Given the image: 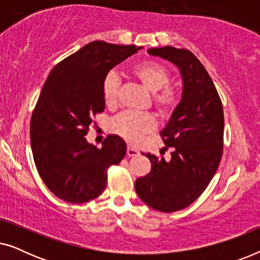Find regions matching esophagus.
<instances>
[{
  "instance_id": "34e87169",
  "label": "esophagus",
  "mask_w": 260,
  "mask_h": 260,
  "mask_svg": "<svg viewBox=\"0 0 260 260\" xmlns=\"http://www.w3.org/2000/svg\"><path fill=\"white\" fill-rule=\"evenodd\" d=\"M138 154H140V152H138V150H136V149H134V148H131V147H127L126 155L129 156V157H133V156H136Z\"/></svg>"
}]
</instances>
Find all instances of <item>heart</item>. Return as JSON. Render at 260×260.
Listing matches in <instances>:
<instances>
[{
    "instance_id": "obj_1",
    "label": "heart",
    "mask_w": 260,
    "mask_h": 260,
    "mask_svg": "<svg viewBox=\"0 0 260 260\" xmlns=\"http://www.w3.org/2000/svg\"><path fill=\"white\" fill-rule=\"evenodd\" d=\"M131 73L152 92V101L163 115H169L176 108L177 95L168 87L170 73L165 66L156 61H143L133 67ZM119 78L110 72L103 81V98L105 104L115 106L118 103ZM155 118L149 113L123 112L112 119L111 130L129 143H137L141 138L155 129Z\"/></svg>"
}]
</instances>
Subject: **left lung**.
<instances>
[{"label": "left lung", "instance_id": "1", "mask_svg": "<svg viewBox=\"0 0 260 260\" xmlns=\"http://www.w3.org/2000/svg\"><path fill=\"white\" fill-rule=\"evenodd\" d=\"M148 53L179 67L183 90L161 131L167 148L173 149L172 158L145 154L151 170L138 177L135 189L149 207L172 213L193 204L218 169L223 148L222 103L208 72L190 51L166 46Z\"/></svg>", "mask_w": 260, "mask_h": 260}]
</instances>
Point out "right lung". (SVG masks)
Here are the masks:
<instances>
[{
    "label": "right lung",
    "instance_id": "obj_1",
    "mask_svg": "<svg viewBox=\"0 0 260 260\" xmlns=\"http://www.w3.org/2000/svg\"><path fill=\"white\" fill-rule=\"evenodd\" d=\"M143 47L93 41L51 71L30 119V147L39 175L59 199L83 204L106 187L108 169L126 145L109 135L98 149L86 141L92 118L105 109L103 81L109 71Z\"/></svg>",
    "mask_w": 260,
    "mask_h": 260
}]
</instances>
